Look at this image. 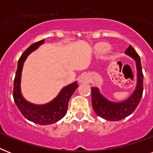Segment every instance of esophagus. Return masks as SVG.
<instances>
[{"label": "esophagus", "mask_w": 153, "mask_h": 153, "mask_svg": "<svg viewBox=\"0 0 153 153\" xmlns=\"http://www.w3.org/2000/svg\"><path fill=\"white\" fill-rule=\"evenodd\" d=\"M80 82H88V79L85 75H82L80 78Z\"/></svg>", "instance_id": "obj_1"}]
</instances>
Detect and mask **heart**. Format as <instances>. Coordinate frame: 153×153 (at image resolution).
<instances>
[{"label":"heart","instance_id":"heart-1","mask_svg":"<svg viewBox=\"0 0 153 153\" xmlns=\"http://www.w3.org/2000/svg\"><path fill=\"white\" fill-rule=\"evenodd\" d=\"M109 49H110V47L106 44H99L97 46V50L101 53L107 52Z\"/></svg>","mask_w":153,"mask_h":153}]
</instances>
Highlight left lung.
<instances>
[{
    "label": "left lung",
    "mask_w": 153,
    "mask_h": 153,
    "mask_svg": "<svg viewBox=\"0 0 153 153\" xmlns=\"http://www.w3.org/2000/svg\"><path fill=\"white\" fill-rule=\"evenodd\" d=\"M126 54L135 60L137 71V86L132 95L128 99L121 102H110L100 93L99 89L91 87V101L94 110L98 116L108 121H120L129 116L137 107L142 97L144 75L140 56L131 45L126 49Z\"/></svg>",
    "instance_id": "1"
}]
</instances>
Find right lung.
<instances>
[{
	"instance_id": "1",
	"label": "right lung",
	"mask_w": 153,
	"mask_h": 153,
	"mask_svg": "<svg viewBox=\"0 0 153 153\" xmlns=\"http://www.w3.org/2000/svg\"><path fill=\"white\" fill-rule=\"evenodd\" d=\"M44 43V39L34 43L28 47L20 56L14 79L13 95L16 106L25 118L34 123L47 126L57 122L66 115L70 98L79 86L77 82H74L65 86L55 99L44 105L32 104L24 98L20 91V79L24 62L30 53L36 50Z\"/></svg>"
}]
</instances>
